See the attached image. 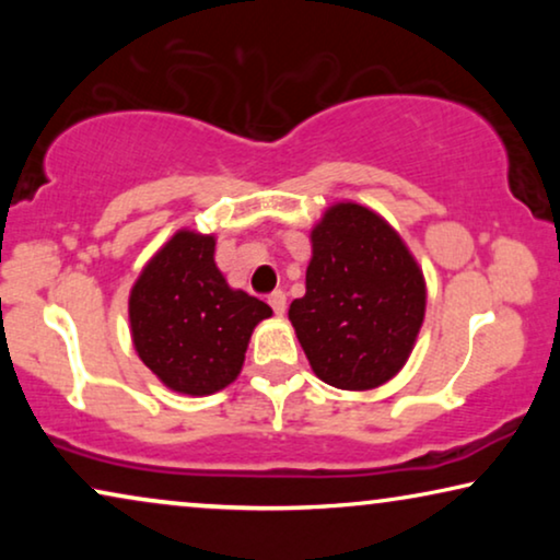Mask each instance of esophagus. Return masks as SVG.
Instances as JSON below:
<instances>
[{"label":"esophagus","mask_w":560,"mask_h":560,"mask_svg":"<svg viewBox=\"0 0 560 560\" xmlns=\"http://www.w3.org/2000/svg\"><path fill=\"white\" fill-rule=\"evenodd\" d=\"M267 303L272 305V311L278 313V316H282V313H285V305H288V298H285V293H282V290H275V293H270L267 295Z\"/></svg>","instance_id":"34e87169"}]
</instances>
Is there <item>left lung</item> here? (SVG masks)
Here are the masks:
<instances>
[{
	"instance_id": "left-lung-1",
	"label": "left lung",
	"mask_w": 560,
	"mask_h": 560,
	"mask_svg": "<svg viewBox=\"0 0 560 560\" xmlns=\"http://www.w3.org/2000/svg\"><path fill=\"white\" fill-rule=\"evenodd\" d=\"M305 295L290 303L313 372L339 389H372L408 359L425 313V282L400 236L359 203L313 229Z\"/></svg>"
}]
</instances>
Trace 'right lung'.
I'll use <instances>...</instances> for the list:
<instances>
[{"label": "right lung", "mask_w": 560, "mask_h": 560, "mask_svg": "<svg viewBox=\"0 0 560 560\" xmlns=\"http://www.w3.org/2000/svg\"><path fill=\"white\" fill-rule=\"evenodd\" d=\"M213 236L178 232L129 295L137 354L167 387L211 395L236 380L249 336L272 308L232 290L213 262Z\"/></svg>", "instance_id": "add662e5"}]
</instances>
